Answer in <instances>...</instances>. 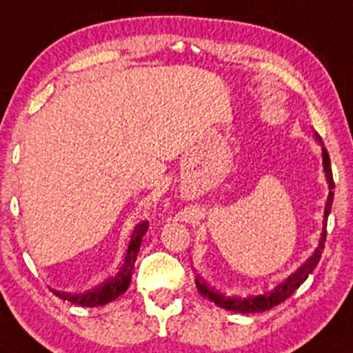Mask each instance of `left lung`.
Masks as SVG:
<instances>
[{
	"label": "left lung",
	"instance_id": "left-lung-1",
	"mask_svg": "<svg viewBox=\"0 0 353 353\" xmlns=\"http://www.w3.org/2000/svg\"><path fill=\"white\" fill-rule=\"evenodd\" d=\"M315 139L319 141L320 145H322V165H323V172H325L327 182H329V196H327V204H325V210H323V228H322V234H320L319 239V245L315 247L314 254L307 259L303 264L295 270L294 274H290L285 281L279 283L277 287H274L270 292H265L262 295H249V297H229V295H224L217 290L210 289L205 282H202L199 277H196V287L199 290L201 295L208 297L209 301H212L216 305L222 307L225 310H232V312H239V314H255V312H265L270 310L272 307L279 305V303L289 299L299 287L302 285L303 282L307 281L309 274L314 272V269L317 267L320 257H322V250H323V242H325L327 237V219H329L330 209H332V202H334V177H332V168H330V157L327 149L323 148L322 137H320L317 132H314Z\"/></svg>",
	"mask_w": 353,
	"mask_h": 353
}]
</instances>
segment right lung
Here are the masks:
<instances>
[{"mask_svg":"<svg viewBox=\"0 0 353 353\" xmlns=\"http://www.w3.org/2000/svg\"><path fill=\"white\" fill-rule=\"evenodd\" d=\"M148 228H149L148 221H143L139 222V224H136V228L131 234V241H129L128 250H125L124 264L121 265V269L117 270L116 275L106 279L104 282L98 283V285L92 287V289H89L83 294L61 292V290L52 289V292H54L56 297L64 299V301L76 303V305H83V307L106 305V303L116 301L119 295H123L125 290H128L129 283H131L137 252H139L141 242H143V237L145 236V232H148Z\"/></svg>","mask_w":353,"mask_h":353,"instance_id":"right-lung-1","label":"right lung"}]
</instances>
